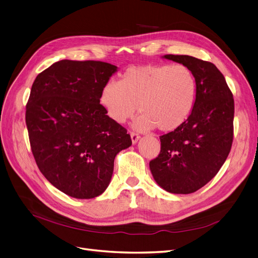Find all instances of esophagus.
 I'll return each instance as SVG.
<instances>
[{"label": "esophagus", "mask_w": 258, "mask_h": 258, "mask_svg": "<svg viewBox=\"0 0 258 258\" xmlns=\"http://www.w3.org/2000/svg\"><path fill=\"white\" fill-rule=\"evenodd\" d=\"M131 138H132V142L133 145H135L136 142L139 140L140 136L138 134H136V133H131Z\"/></svg>", "instance_id": "esophagus-1"}]
</instances>
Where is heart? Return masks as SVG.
<instances>
[{
	"label": "heart",
	"instance_id": "1",
	"mask_svg": "<svg viewBox=\"0 0 258 258\" xmlns=\"http://www.w3.org/2000/svg\"><path fill=\"white\" fill-rule=\"evenodd\" d=\"M196 100V76L182 63L132 67L120 82L105 83L99 95L107 116L120 124L134 117L139 105L142 113L134 127L141 132L178 128L189 118Z\"/></svg>",
	"mask_w": 258,
	"mask_h": 258
}]
</instances>
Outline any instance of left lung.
I'll list each match as a JSON object with an SVG mask.
<instances>
[{"label": "left lung", "instance_id": "obj_1", "mask_svg": "<svg viewBox=\"0 0 258 258\" xmlns=\"http://www.w3.org/2000/svg\"><path fill=\"white\" fill-rule=\"evenodd\" d=\"M161 58L191 69L197 100L183 125L159 137L160 153L150 161V170L166 191L188 195L206 185L225 163L233 142L234 99L214 63L188 55Z\"/></svg>", "mask_w": 258, "mask_h": 258}]
</instances>
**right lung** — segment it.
Wrapping results in <instances>:
<instances>
[{"label":"right lung","instance_id":"add662e5","mask_svg":"<svg viewBox=\"0 0 258 258\" xmlns=\"http://www.w3.org/2000/svg\"><path fill=\"white\" fill-rule=\"evenodd\" d=\"M118 67L63 59L38 74L25 121L40 172L61 192L92 199L108 187L113 161L132 146L131 136L99 103Z\"/></svg>","mask_w":258,"mask_h":258}]
</instances>
